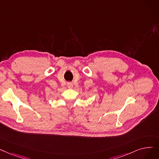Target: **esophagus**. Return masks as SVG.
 <instances>
[{
	"label": "esophagus",
	"mask_w": 159,
	"mask_h": 159,
	"mask_svg": "<svg viewBox=\"0 0 159 159\" xmlns=\"http://www.w3.org/2000/svg\"><path fill=\"white\" fill-rule=\"evenodd\" d=\"M72 87H73L72 83H71V82H68V83H67V88H71Z\"/></svg>",
	"instance_id": "34e87169"
}]
</instances>
